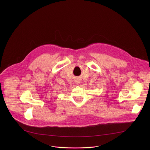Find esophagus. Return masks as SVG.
Masks as SVG:
<instances>
[{
    "instance_id": "1",
    "label": "esophagus",
    "mask_w": 150,
    "mask_h": 150,
    "mask_svg": "<svg viewBox=\"0 0 150 150\" xmlns=\"http://www.w3.org/2000/svg\"><path fill=\"white\" fill-rule=\"evenodd\" d=\"M77 83H79V82H77Z\"/></svg>"
}]
</instances>
